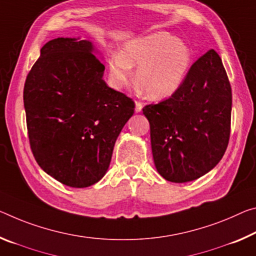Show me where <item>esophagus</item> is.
Masks as SVG:
<instances>
[{"instance_id":"34e87169","label":"esophagus","mask_w":256,"mask_h":256,"mask_svg":"<svg viewBox=\"0 0 256 256\" xmlns=\"http://www.w3.org/2000/svg\"><path fill=\"white\" fill-rule=\"evenodd\" d=\"M144 107V104L141 101H136V112H140Z\"/></svg>"}]
</instances>
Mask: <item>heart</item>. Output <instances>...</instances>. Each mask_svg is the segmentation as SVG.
Segmentation results:
<instances>
[{"mask_svg":"<svg viewBox=\"0 0 256 256\" xmlns=\"http://www.w3.org/2000/svg\"><path fill=\"white\" fill-rule=\"evenodd\" d=\"M192 62V52L168 32L141 36L125 44L122 54L108 60L109 76L120 88L138 67L136 82L152 99H165L181 88Z\"/></svg>","mask_w":256,"mask_h":256,"instance_id":"heart-1","label":"heart"}]
</instances>
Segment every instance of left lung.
<instances>
[{
    "label": "left lung",
    "mask_w": 256,
    "mask_h": 256,
    "mask_svg": "<svg viewBox=\"0 0 256 256\" xmlns=\"http://www.w3.org/2000/svg\"><path fill=\"white\" fill-rule=\"evenodd\" d=\"M232 94L222 60L210 48L168 99L147 104L154 162L165 180L182 184L210 172L230 139Z\"/></svg>",
    "instance_id": "left-lung-1"
}]
</instances>
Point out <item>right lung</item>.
I'll return each instance as SVG.
<instances>
[{"instance_id":"add662e5","label":"right lung","mask_w":256,"mask_h":256,"mask_svg":"<svg viewBox=\"0 0 256 256\" xmlns=\"http://www.w3.org/2000/svg\"><path fill=\"white\" fill-rule=\"evenodd\" d=\"M92 51L85 40H48L24 86L32 152L44 172L74 188L94 184L106 174L136 106L104 83V66Z\"/></svg>"}]
</instances>
